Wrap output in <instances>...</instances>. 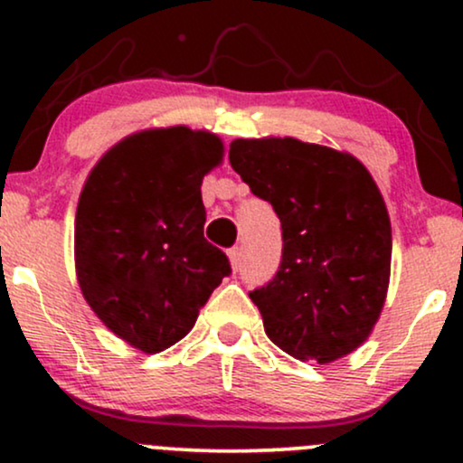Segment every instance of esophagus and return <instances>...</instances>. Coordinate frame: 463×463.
I'll use <instances>...</instances> for the list:
<instances>
[{
    "mask_svg": "<svg viewBox=\"0 0 463 463\" xmlns=\"http://www.w3.org/2000/svg\"><path fill=\"white\" fill-rule=\"evenodd\" d=\"M228 257H231V265H232V269H239V268H241V248H239V246L231 248V250H228Z\"/></svg>",
    "mask_w": 463,
    "mask_h": 463,
    "instance_id": "esophagus-1",
    "label": "esophagus"
}]
</instances>
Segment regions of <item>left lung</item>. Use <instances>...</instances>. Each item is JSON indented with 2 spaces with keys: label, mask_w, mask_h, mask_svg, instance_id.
Listing matches in <instances>:
<instances>
[{
  "label": "left lung",
  "mask_w": 463,
  "mask_h": 463,
  "mask_svg": "<svg viewBox=\"0 0 463 463\" xmlns=\"http://www.w3.org/2000/svg\"><path fill=\"white\" fill-rule=\"evenodd\" d=\"M228 161L283 231L274 279L250 291L268 337L300 361L368 339L387 296L392 226L381 191L350 154L298 139H237Z\"/></svg>",
  "instance_id": "8db88e82"
}]
</instances>
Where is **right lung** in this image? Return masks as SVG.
<instances>
[{
	"instance_id": "1",
	"label": "right lung",
	"mask_w": 463,
	"mask_h": 463,
	"mask_svg": "<svg viewBox=\"0 0 463 463\" xmlns=\"http://www.w3.org/2000/svg\"><path fill=\"white\" fill-rule=\"evenodd\" d=\"M222 152L215 135L184 126L137 132L99 158L80 195V289L99 320L143 353L183 339L232 272L204 239L200 191Z\"/></svg>"
}]
</instances>
